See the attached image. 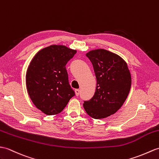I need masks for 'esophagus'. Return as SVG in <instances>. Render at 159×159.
Segmentation results:
<instances>
[{
	"label": "esophagus",
	"mask_w": 159,
	"mask_h": 159,
	"mask_svg": "<svg viewBox=\"0 0 159 159\" xmlns=\"http://www.w3.org/2000/svg\"><path fill=\"white\" fill-rule=\"evenodd\" d=\"M80 93V90L79 89H75V94L76 96H79V95Z\"/></svg>",
	"instance_id": "obj_1"
}]
</instances>
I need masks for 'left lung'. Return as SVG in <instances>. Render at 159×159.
Here are the masks:
<instances>
[{
	"label": "left lung",
	"instance_id": "1",
	"mask_svg": "<svg viewBox=\"0 0 159 159\" xmlns=\"http://www.w3.org/2000/svg\"><path fill=\"white\" fill-rule=\"evenodd\" d=\"M86 56L93 64L97 86L93 98L84 101L83 107L91 117L104 119L116 112L126 100L131 85V74L123 59L109 51L92 50Z\"/></svg>",
	"mask_w": 159,
	"mask_h": 159
}]
</instances>
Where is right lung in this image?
<instances>
[{
  "label": "right lung",
  "mask_w": 159,
  "mask_h": 159,
  "mask_svg": "<svg viewBox=\"0 0 159 159\" xmlns=\"http://www.w3.org/2000/svg\"><path fill=\"white\" fill-rule=\"evenodd\" d=\"M76 53L64 45H50L39 51L28 66L25 75L28 95L47 115L61 112L75 95L66 65Z\"/></svg>",
  "instance_id": "1"
}]
</instances>
